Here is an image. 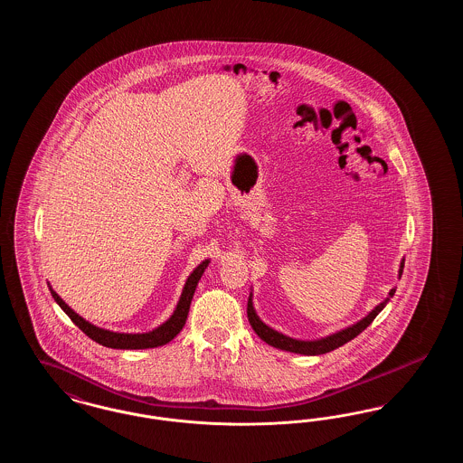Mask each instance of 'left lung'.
Returning a JSON list of instances; mask_svg holds the SVG:
<instances>
[{"label":"left lung","instance_id":"8db88e82","mask_svg":"<svg viewBox=\"0 0 463 463\" xmlns=\"http://www.w3.org/2000/svg\"><path fill=\"white\" fill-rule=\"evenodd\" d=\"M402 269H404V259L399 264V272H397L399 279L402 276ZM394 293H396V288H392L389 291L387 298L383 302H380L373 310H370L357 323H354V325L344 328V330L335 331V333L326 335V336L316 338V340L293 338V336H288L285 333L274 330L269 325H265L264 321L259 317L255 307H253V289L250 291V297H248V308H246V312H248V321H250L251 328L264 340L265 344H269V345H272L276 349L287 351V353L302 354V355H321V354L331 353V351L342 347L344 344H347V342H351L353 338H355L361 331L366 330L373 323L374 317L389 304V300L394 297Z\"/></svg>","mask_w":463,"mask_h":463}]
</instances>
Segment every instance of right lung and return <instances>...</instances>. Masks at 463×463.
<instances>
[{"label":"right lung","instance_id":"obj_1","mask_svg":"<svg viewBox=\"0 0 463 463\" xmlns=\"http://www.w3.org/2000/svg\"><path fill=\"white\" fill-rule=\"evenodd\" d=\"M210 264V259H204L201 264L189 274V278L185 279V285L182 288L180 298L176 302L174 314L157 328L146 333H119V331L106 330V328H99L95 325H91L85 317H81L80 314H76L72 308L67 306L66 302L59 297V293L50 287V293L53 297V300L61 306V308L66 312L71 317V321L83 331L91 340H95L97 344L109 347V349H153V347H161L168 342H172L180 330L184 328L185 321H187V314L191 307V300L194 297V291L198 287L199 279L204 272V269Z\"/></svg>","mask_w":463,"mask_h":463}]
</instances>
